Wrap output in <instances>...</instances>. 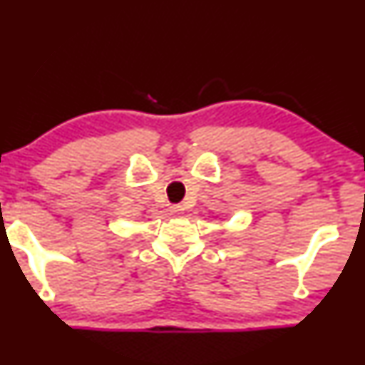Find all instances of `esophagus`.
Listing matches in <instances>:
<instances>
[{"label": "esophagus", "instance_id": "1", "mask_svg": "<svg viewBox=\"0 0 365 365\" xmlns=\"http://www.w3.org/2000/svg\"><path fill=\"white\" fill-rule=\"evenodd\" d=\"M170 211H172V214H180L183 211V207L175 205V206H170Z\"/></svg>", "mask_w": 365, "mask_h": 365}]
</instances>
